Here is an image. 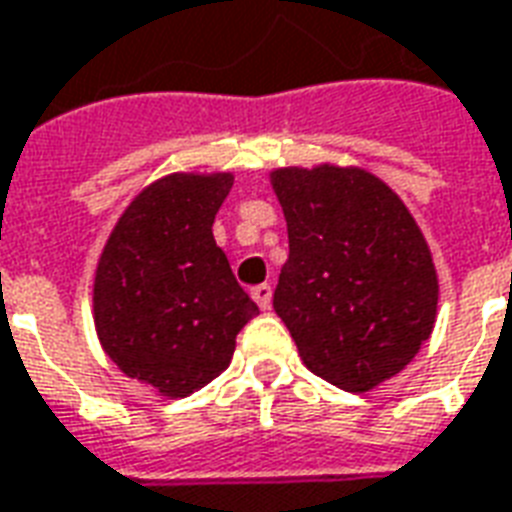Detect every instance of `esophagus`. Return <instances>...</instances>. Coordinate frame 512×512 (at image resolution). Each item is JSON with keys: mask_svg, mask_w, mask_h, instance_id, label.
Here are the masks:
<instances>
[{"mask_svg": "<svg viewBox=\"0 0 512 512\" xmlns=\"http://www.w3.org/2000/svg\"><path fill=\"white\" fill-rule=\"evenodd\" d=\"M252 298H255V304L266 312V309H271V298H274V290H271V285H257L252 287Z\"/></svg>", "mask_w": 512, "mask_h": 512, "instance_id": "34e87169", "label": "esophagus"}]
</instances>
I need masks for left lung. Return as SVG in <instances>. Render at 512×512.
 Segmentation results:
<instances>
[{
	"instance_id": "8db88e82",
	"label": "left lung",
	"mask_w": 512,
	"mask_h": 512,
	"mask_svg": "<svg viewBox=\"0 0 512 512\" xmlns=\"http://www.w3.org/2000/svg\"><path fill=\"white\" fill-rule=\"evenodd\" d=\"M271 184L290 238L274 309L304 363L352 393L391 380L437 314V271L412 214L358 168H282Z\"/></svg>"
}]
</instances>
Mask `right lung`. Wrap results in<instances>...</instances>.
I'll return each instance as SVG.
<instances>
[{
	"label": "right lung",
	"instance_id": "1",
	"mask_svg": "<svg viewBox=\"0 0 512 512\" xmlns=\"http://www.w3.org/2000/svg\"><path fill=\"white\" fill-rule=\"evenodd\" d=\"M230 173L157 181L113 227L94 276V325L127 377L189 396L225 372L257 304L211 233Z\"/></svg>",
	"mask_w": 512,
	"mask_h": 512
}]
</instances>
